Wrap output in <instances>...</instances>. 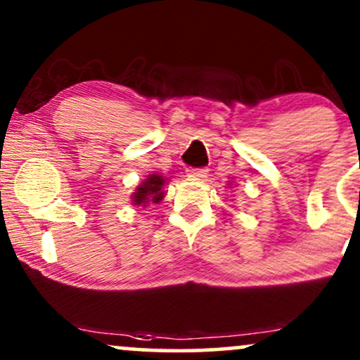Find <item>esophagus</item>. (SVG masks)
<instances>
[{"label":"esophagus","mask_w":360,"mask_h":360,"mask_svg":"<svg viewBox=\"0 0 360 360\" xmlns=\"http://www.w3.org/2000/svg\"><path fill=\"white\" fill-rule=\"evenodd\" d=\"M208 174L205 167H189L188 169V176L193 177V179H203Z\"/></svg>","instance_id":"obj_1"}]
</instances>
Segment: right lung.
Listing matches in <instances>:
<instances>
[{"label":"right lung","instance_id":"1","mask_svg":"<svg viewBox=\"0 0 360 360\" xmlns=\"http://www.w3.org/2000/svg\"><path fill=\"white\" fill-rule=\"evenodd\" d=\"M162 186H164L162 176L150 174L137 188V193L134 194V205L147 206L148 203H159V201L164 198Z\"/></svg>","mask_w":360,"mask_h":360}]
</instances>
